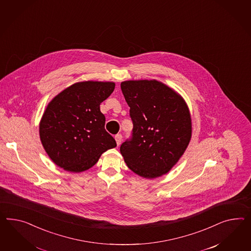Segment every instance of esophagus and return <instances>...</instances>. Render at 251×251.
<instances>
[{"label": "esophagus", "instance_id": "obj_1", "mask_svg": "<svg viewBox=\"0 0 251 251\" xmlns=\"http://www.w3.org/2000/svg\"><path fill=\"white\" fill-rule=\"evenodd\" d=\"M115 140H116V143H117V145L119 146L121 143H122V134H117V135L115 136Z\"/></svg>", "mask_w": 251, "mask_h": 251}]
</instances>
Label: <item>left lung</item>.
Segmentation results:
<instances>
[{"label": "left lung", "instance_id": "1", "mask_svg": "<svg viewBox=\"0 0 251 251\" xmlns=\"http://www.w3.org/2000/svg\"><path fill=\"white\" fill-rule=\"evenodd\" d=\"M121 88L133 123L130 139L121 146L125 163L144 178L167 174L191 140L192 122L186 103L157 80L122 82Z\"/></svg>", "mask_w": 251, "mask_h": 251}]
</instances>
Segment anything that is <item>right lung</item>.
<instances>
[{"label": "right lung", "instance_id": "1", "mask_svg": "<svg viewBox=\"0 0 251 251\" xmlns=\"http://www.w3.org/2000/svg\"><path fill=\"white\" fill-rule=\"evenodd\" d=\"M115 88L113 82L84 81L64 89L49 102L39 126L50 159L68 172L92 167L107 150L117 146L105 129L100 108Z\"/></svg>", "mask_w": 251, "mask_h": 251}]
</instances>
